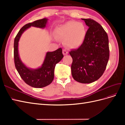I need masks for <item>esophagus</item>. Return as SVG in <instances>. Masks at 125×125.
<instances>
[{"mask_svg":"<svg viewBox=\"0 0 125 125\" xmlns=\"http://www.w3.org/2000/svg\"><path fill=\"white\" fill-rule=\"evenodd\" d=\"M63 54L64 55H67V54H68V51H67L66 49H64L63 50Z\"/></svg>","mask_w":125,"mask_h":125,"instance_id":"obj_1","label":"esophagus"}]
</instances>
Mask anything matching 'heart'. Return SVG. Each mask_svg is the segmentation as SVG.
Returning a JSON list of instances; mask_svg holds the SVG:
<instances>
[{"label":"heart","instance_id":"heart-1","mask_svg":"<svg viewBox=\"0 0 125 125\" xmlns=\"http://www.w3.org/2000/svg\"><path fill=\"white\" fill-rule=\"evenodd\" d=\"M60 36L64 39L65 44L72 49H76L83 42L86 30L81 22L70 21L63 24L57 29Z\"/></svg>","mask_w":125,"mask_h":125}]
</instances>
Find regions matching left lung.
Listing matches in <instances>:
<instances>
[{
  "instance_id": "obj_1",
  "label": "left lung",
  "mask_w": 125,
  "mask_h": 125,
  "mask_svg": "<svg viewBox=\"0 0 125 125\" xmlns=\"http://www.w3.org/2000/svg\"><path fill=\"white\" fill-rule=\"evenodd\" d=\"M89 27L85 39L78 49L69 52L72 57V75L75 81L90 83L104 73L109 58L108 35L97 21L82 19Z\"/></svg>"
}]
</instances>
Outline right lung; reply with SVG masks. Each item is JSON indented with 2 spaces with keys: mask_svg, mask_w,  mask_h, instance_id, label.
Instances as JSON below:
<instances>
[{
  "mask_svg": "<svg viewBox=\"0 0 125 125\" xmlns=\"http://www.w3.org/2000/svg\"><path fill=\"white\" fill-rule=\"evenodd\" d=\"M47 18H43L27 24L18 31L14 40V56L16 68L21 79L26 84L36 88H41L51 84L54 79V69L63 57L62 49L46 53L42 65L36 69L28 68L21 62L18 54V42L23 32L31 26L43 28L46 26Z\"/></svg>",
  "mask_w": 125,
  "mask_h": 125,
  "instance_id": "1",
  "label": "right lung"
}]
</instances>
